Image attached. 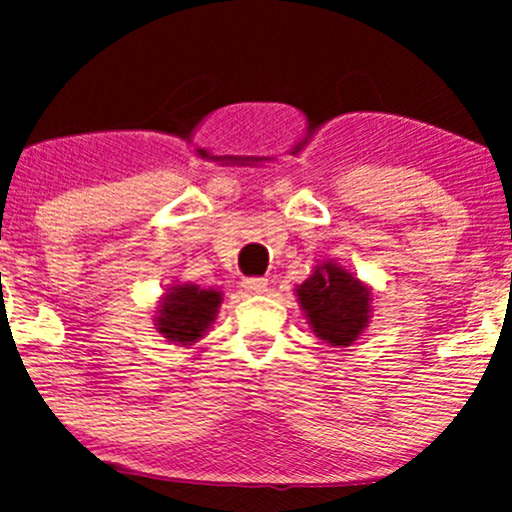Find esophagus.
<instances>
[{
    "mask_svg": "<svg viewBox=\"0 0 512 512\" xmlns=\"http://www.w3.org/2000/svg\"><path fill=\"white\" fill-rule=\"evenodd\" d=\"M267 285V278H243V288L252 292V295H262V292L267 290Z\"/></svg>",
    "mask_w": 512,
    "mask_h": 512,
    "instance_id": "esophagus-1",
    "label": "esophagus"
}]
</instances>
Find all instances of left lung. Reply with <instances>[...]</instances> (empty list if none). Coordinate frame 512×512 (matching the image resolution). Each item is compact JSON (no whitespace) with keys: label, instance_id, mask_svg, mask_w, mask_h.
I'll list each match as a JSON object with an SVG mask.
<instances>
[{"label":"left lung","instance_id":"8db88e82","mask_svg":"<svg viewBox=\"0 0 512 512\" xmlns=\"http://www.w3.org/2000/svg\"><path fill=\"white\" fill-rule=\"evenodd\" d=\"M295 292L311 330L330 346H351L370 323L372 290L337 262L318 264Z\"/></svg>","mask_w":512,"mask_h":512}]
</instances>
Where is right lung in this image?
<instances>
[{
    "mask_svg": "<svg viewBox=\"0 0 512 512\" xmlns=\"http://www.w3.org/2000/svg\"><path fill=\"white\" fill-rule=\"evenodd\" d=\"M220 304L222 292L213 288L203 290L192 283H177L163 295L154 325L168 342L189 346L206 335Z\"/></svg>",
    "mask_w": 512,
    "mask_h": 512,
    "instance_id": "right-lung-1",
    "label": "right lung"
}]
</instances>
